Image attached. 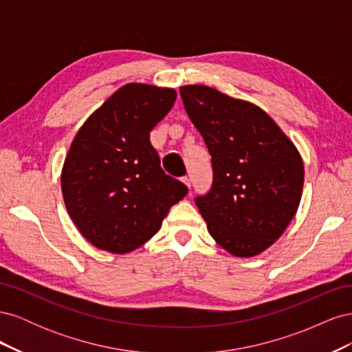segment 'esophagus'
I'll use <instances>...</instances> for the list:
<instances>
[{
	"instance_id": "esophagus-1",
	"label": "esophagus",
	"mask_w": 352,
	"mask_h": 352,
	"mask_svg": "<svg viewBox=\"0 0 352 352\" xmlns=\"http://www.w3.org/2000/svg\"><path fill=\"white\" fill-rule=\"evenodd\" d=\"M182 182H184L188 188H190V180H189V177H186V176L182 177Z\"/></svg>"
}]
</instances>
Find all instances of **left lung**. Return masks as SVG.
<instances>
[{
	"label": "left lung",
	"instance_id": "obj_1",
	"mask_svg": "<svg viewBox=\"0 0 352 352\" xmlns=\"http://www.w3.org/2000/svg\"><path fill=\"white\" fill-rule=\"evenodd\" d=\"M190 122L204 138L214 180L197 198L207 229L223 250L250 258L278 241L300 206V151L258 105L206 85L180 87Z\"/></svg>",
	"mask_w": 352,
	"mask_h": 352
}]
</instances>
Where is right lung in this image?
<instances>
[{
    "label": "right lung",
    "mask_w": 352,
    "mask_h": 352,
    "mask_svg": "<svg viewBox=\"0 0 352 352\" xmlns=\"http://www.w3.org/2000/svg\"><path fill=\"white\" fill-rule=\"evenodd\" d=\"M173 88L126 83L80 126L61 168L70 219L95 248L127 254L162 228L188 188L167 176L150 132L172 110Z\"/></svg>",
    "instance_id": "obj_1"
}]
</instances>
